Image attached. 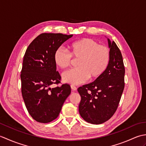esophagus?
<instances>
[{
	"mask_svg": "<svg viewBox=\"0 0 146 146\" xmlns=\"http://www.w3.org/2000/svg\"><path fill=\"white\" fill-rule=\"evenodd\" d=\"M71 90H72V91H76L77 90V88L76 87L75 85H71Z\"/></svg>",
	"mask_w": 146,
	"mask_h": 146,
	"instance_id": "esophagus-1",
	"label": "esophagus"
}]
</instances>
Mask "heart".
I'll return each instance as SVG.
<instances>
[{"mask_svg":"<svg viewBox=\"0 0 146 146\" xmlns=\"http://www.w3.org/2000/svg\"><path fill=\"white\" fill-rule=\"evenodd\" d=\"M69 52L58 48L54 54L55 64L61 69H66L78 60L76 69L62 75L64 82L78 85L91 80L98 79L104 75L109 64L110 51L107 46L100 45L90 38L78 40L68 46Z\"/></svg>","mask_w":146,"mask_h":146,"instance_id":"heart-1","label":"heart"}]
</instances>
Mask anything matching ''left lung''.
Instances as JSON below:
<instances>
[{"instance_id":"8db88e82","label":"left lung","mask_w":146,"mask_h":146,"mask_svg":"<svg viewBox=\"0 0 146 146\" xmlns=\"http://www.w3.org/2000/svg\"><path fill=\"white\" fill-rule=\"evenodd\" d=\"M108 39L110 60L104 74L89 84L80 86L79 113L86 122L100 124L115 112L124 89L125 68L122 56L114 41Z\"/></svg>"}]
</instances>
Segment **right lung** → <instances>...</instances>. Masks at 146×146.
<instances>
[{"label": "right lung", "instance_id": "right-lung-1", "mask_svg": "<svg viewBox=\"0 0 146 146\" xmlns=\"http://www.w3.org/2000/svg\"><path fill=\"white\" fill-rule=\"evenodd\" d=\"M73 35L42 33L27 47L22 68L21 92L27 110L33 119L48 123L56 119L71 94L68 84L51 88L60 83L54 61L55 51Z\"/></svg>", "mask_w": 146, "mask_h": 146}]
</instances>
